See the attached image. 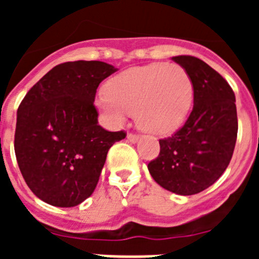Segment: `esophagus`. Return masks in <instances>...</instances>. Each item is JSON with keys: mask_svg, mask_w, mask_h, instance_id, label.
Returning a JSON list of instances; mask_svg holds the SVG:
<instances>
[{"mask_svg": "<svg viewBox=\"0 0 259 259\" xmlns=\"http://www.w3.org/2000/svg\"><path fill=\"white\" fill-rule=\"evenodd\" d=\"M139 139H140V136H139V135H135V134H128L127 135V140L130 141V143H132V144L137 143V141H139Z\"/></svg>", "mask_w": 259, "mask_h": 259, "instance_id": "esophagus-1", "label": "esophagus"}]
</instances>
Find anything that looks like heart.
I'll return each instance as SVG.
<instances>
[{"label": "heart", "instance_id": "obj_1", "mask_svg": "<svg viewBox=\"0 0 259 259\" xmlns=\"http://www.w3.org/2000/svg\"><path fill=\"white\" fill-rule=\"evenodd\" d=\"M193 83L183 67L167 63L134 67L109 81L97 106L119 124L135 111L137 125L146 132L167 135L184 123L193 105Z\"/></svg>", "mask_w": 259, "mask_h": 259}]
</instances>
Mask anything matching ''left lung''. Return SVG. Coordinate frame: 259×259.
Here are the masks:
<instances>
[{
  "label": "left lung",
  "mask_w": 259,
  "mask_h": 259,
  "mask_svg": "<svg viewBox=\"0 0 259 259\" xmlns=\"http://www.w3.org/2000/svg\"><path fill=\"white\" fill-rule=\"evenodd\" d=\"M172 59L191 76L193 109L179 131L159 140V154L148 170L162 188L191 196L214 184L230 164L237 139L236 98L226 79L203 61Z\"/></svg>",
  "instance_id": "1"
}]
</instances>
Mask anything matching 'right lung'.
I'll list each match as a JSON object with an SVG mask.
<instances>
[{
    "instance_id": "right-lung-1",
    "label": "right lung",
    "mask_w": 259,
    "mask_h": 259,
    "mask_svg": "<svg viewBox=\"0 0 259 259\" xmlns=\"http://www.w3.org/2000/svg\"><path fill=\"white\" fill-rule=\"evenodd\" d=\"M118 68L100 61L66 62L32 87L18 107V166L44 202L72 207L93 193L109 149L125 137L98 124L95 97Z\"/></svg>"
}]
</instances>
